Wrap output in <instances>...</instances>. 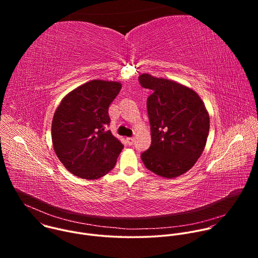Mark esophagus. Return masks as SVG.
I'll list each match as a JSON object with an SVG mask.
<instances>
[{
    "label": "esophagus",
    "instance_id": "esophagus-1",
    "mask_svg": "<svg viewBox=\"0 0 258 258\" xmlns=\"http://www.w3.org/2000/svg\"><path fill=\"white\" fill-rule=\"evenodd\" d=\"M126 142L128 143V145H134L135 143V138H126Z\"/></svg>",
    "mask_w": 258,
    "mask_h": 258
}]
</instances>
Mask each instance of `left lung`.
<instances>
[{
  "label": "left lung",
  "mask_w": 258,
  "mask_h": 258,
  "mask_svg": "<svg viewBox=\"0 0 258 258\" xmlns=\"http://www.w3.org/2000/svg\"><path fill=\"white\" fill-rule=\"evenodd\" d=\"M139 81L153 91L147 100L152 142L141 158L155 174L177 177L190 170L204 151L209 133L207 109L187 86L149 73H143Z\"/></svg>",
  "instance_id": "left-lung-1"
}]
</instances>
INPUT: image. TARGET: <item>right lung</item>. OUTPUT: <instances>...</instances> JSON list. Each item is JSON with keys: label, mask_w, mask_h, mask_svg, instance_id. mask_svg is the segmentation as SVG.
I'll use <instances>...</instances> for the list:
<instances>
[{"label": "right lung", "mask_w": 258, "mask_h": 258, "mask_svg": "<svg viewBox=\"0 0 258 258\" xmlns=\"http://www.w3.org/2000/svg\"><path fill=\"white\" fill-rule=\"evenodd\" d=\"M121 89L119 82L93 80L69 92L52 120L54 151L79 177L97 179L116 164L123 145L106 126L108 108Z\"/></svg>", "instance_id": "obj_1"}]
</instances>
